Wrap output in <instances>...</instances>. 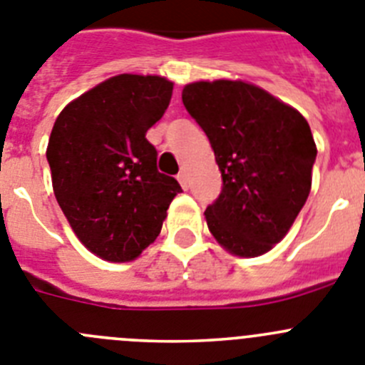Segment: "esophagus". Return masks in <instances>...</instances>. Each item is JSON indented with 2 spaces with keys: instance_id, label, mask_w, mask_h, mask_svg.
I'll use <instances>...</instances> for the list:
<instances>
[{
  "instance_id": "34e87169",
  "label": "esophagus",
  "mask_w": 365,
  "mask_h": 365,
  "mask_svg": "<svg viewBox=\"0 0 365 365\" xmlns=\"http://www.w3.org/2000/svg\"><path fill=\"white\" fill-rule=\"evenodd\" d=\"M177 180H179L182 188H188V172H186V170H180L179 175H177Z\"/></svg>"
}]
</instances>
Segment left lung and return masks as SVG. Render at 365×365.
<instances>
[{"mask_svg":"<svg viewBox=\"0 0 365 365\" xmlns=\"http://www.w3.org/2000/svg\"><path fill=\"white\" fill-rule=\"evenodd\" d=\"M182 103L208 135L222 175L205 212L210 232L233 255L269 252L312 190V128L293 106L244 81L190 83Z\"/></svg>","mask_w":365,"mask_h":365,"instance_id":"obj_1","label":"left lung"}]
</instances>
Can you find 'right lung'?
<instances>
[{"instance_id": "1", "label": "right lung", "mask_w": 365, "mask_h": 365, "mask_svg": "<svg viewBox=\"0 0 365 365\" xmlns=\"http://www.w3.org/2000/svg\"><path fill=\"white\" fill-rule=\"evenodd\" d=\"M160 76L121 73L63 108L46 148L53 195L73 233L110 262H130L157 239L182 192L157 170L146 132L172 99Z\"/></svg>"}]
</instances>
